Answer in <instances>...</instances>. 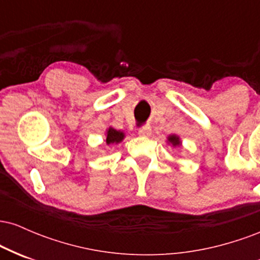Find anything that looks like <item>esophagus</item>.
<instances>
[{"mask_svg": "<svg viewBox=\"0 0 260 260\" xmlns=\"http://www.w3.org/2000/svg\"><path fill=\"white\" fill-rule=\"evenodd\" d=\"M138 134L140 137H149L151 134V129L149 127H142L139 128Z\"/></svg>", "mask_w": 260, "mask_h": 260, "instance_id": "34e87169", "label": "esophagus"}]
</instances>
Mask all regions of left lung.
Masks as SVG:
<instances>
[{"instance_id":"1","label":"left lung","mask_w":260,"mask_h":260,"mask_svg":"<svg viewBox=\"0 0 260 260\" xmlns=\"http://www.w3.org/2000/svg\"><path fill=\"white\" fill-rule=\"evenodd\" d=\"M169 142L171 143L172 145H178V144H180V140H178V137H176V136L169 137Z\"/></svg>"}]
</instances>
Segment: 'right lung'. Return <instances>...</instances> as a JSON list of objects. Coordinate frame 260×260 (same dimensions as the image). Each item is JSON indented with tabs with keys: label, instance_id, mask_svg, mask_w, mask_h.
Listing matches in <instances>:
<instances>
[{
	"label": "right lung",
	"instance_id": "obj_1",
	"mask_svg": "<svg viewBox=\"0 0 260 260\" xmlns=\"http://www.w3.org/2000/svg\"><path fill=\"white\" fill-rule=\"evenodd\" d=\"M124 134L122 132H118V131L113 129V128H109L106 136V143L107 144H113V143H120L122 139H123Z\"/></svg>",
	"mask_w": 260,
	"mask_h": 260
}]
</instances>
